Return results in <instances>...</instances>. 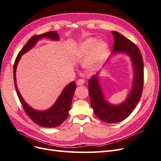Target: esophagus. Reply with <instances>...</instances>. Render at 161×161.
<instances>
[{
	"label": "esophagus",
	"instance_id": "obj_1",
	"mask_svg": "<svg viewBox=\"0 0 161 161\" xmlns=\"http://www.w3.org/2000/svg\"><path fill=\"white\" fill-rule=\"evenodd\" d=\"M84 82H85L84 80L80 79V80H78L77 81V86H81V85H83V84H84Z\"/></svg>",
	"mask_w": 161,
	"mask_h": 161
}]
</instances>
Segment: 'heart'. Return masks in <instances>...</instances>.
I'll use <instances>...</instances> for the list:
<instances>
[{
    "mask_svg": "<svg viewBox=\"0 0 161 161\" xmlns=\"http://www.w3.org/2000/svg\"><path fill=\"white\" fill-rule=\"evenodd\" d=\"M107 45L104 41L97 42L94 39H90L83 42L80 46L77 54L80 58L89 56L86 64L89 67H94L102 61L106 53Z\"/></svg>",
    "mask_w": 161,
    "mask_h": 161,
    "instance_id": "obj_1",
    "label": "heart"
}]
</instances>
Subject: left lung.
<instances>
[{"instance_id": "8db88e82", "label": "left lung", "mask_w": 161, "mask_h": 161, "mask_svg": "<svg viewBox=\"0 0 161 161\" xmlns=\"http://www.w3.org/2000/svg\"><path fill=\"white\" fill-rule=\"evenodd\" d=\"M112 33L114 37L112 53L124 52L130 55L134 69V79L132 89L126 100L119 106L111 105L105 100L96 75L89 80L91 106L96 115L107 123L120 122L130 116L141 99L144 84V64L141 51L120 33L116 31H112Z\"/></svg>"}]
</instances>
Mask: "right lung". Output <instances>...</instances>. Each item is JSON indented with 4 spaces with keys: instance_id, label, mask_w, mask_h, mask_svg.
I'll list each match as a JSON object with an SVG mask.
<instances>
[{
    "instance_id": "right-lung-1",
    "label": "right lung",
    "mask_w": 161,
    "mask_h": 161,
    "mask_svg": "<svg viewBox=\"0 0 161 161\" xmlns=\"http://www.w3.org/2000/svg\"><path fill=\"white\" fill-rule=\"evenodd\" d=\"M43 37H47L52 40H58L59 39V35L55 31H49L43 34L33 36L31 38L29 39L27 43L20 51L16 59H15L13 66L14 84L19 99L21 103L25 113L31 118V120L40 126L54 128L61 125L69 115L68 112L71 106L72 98H73V96L76 89L75 82H71L64 88L55 104L49 110L45 111H37L31 108L24 101L17 88L16 75H15L18 62L21 58V55L27 52L31 48L33 47L38 40Z\"/></svg>"
}]
</instances>
